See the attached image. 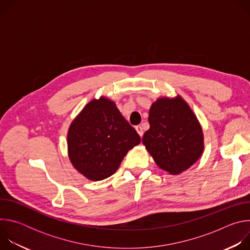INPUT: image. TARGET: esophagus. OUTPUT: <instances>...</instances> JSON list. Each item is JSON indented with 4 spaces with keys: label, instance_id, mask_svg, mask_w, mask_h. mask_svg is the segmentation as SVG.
<instances>
[{
    "label": "esophagus",
    "instance_id": "1",
    "mask_svg": "<svg viewBox=\"0 0 250 250\" xmlns=\"http://www.w3.org/2000/svg\"><path fill=\"white\" fill-rule=\"evenodd\" d=\"M135 130L137 131V133L139 134V136H140V137H141L142 135H144V130H142V127H141L140 125L135 126Z\"/></svg>",
    "mask_w": 250,
    "mask_h": 250
}]
</instances>
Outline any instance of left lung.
<instances>
[{
  "label": "left lung",
  "mask_w": 250,
  "mask_h": 250,
  "mask_svg": "<svg viewBox=\"0 0 250 250\" xmlns=\"http://www.w3.org/2000/svg\"><path fill=\"white\" fill-rule=\"evenodd\" d=\"M148 122L142 144L159 168L178 175L200 159L205 148L203 129L180 95L158 98L150 106Z\"/></svg>",
  "instance_id": "left-lung-1"
}]
</instances>
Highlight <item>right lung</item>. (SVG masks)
Here are the masks:
<instances>
[{
  "label": "right lung",
  "instance_id": "obj_1",
  "mask_svg": "<svg viewBox=\"0 0 250 250\" xmlns=\"http://www.w3.org/2000/svg\"><path fill=\"white\" fill-rule=\"evenodd\" d=\"M140 136L104 96L90 101L71 123L67 133L68 157L73 167L92 181L104 180L120 167Z\"/></svg>",
  "mask_w": 250,
  "mask_h": 250
}]
</instances>
